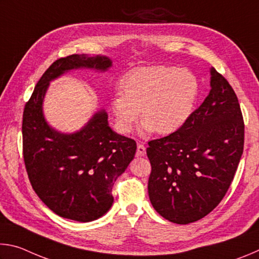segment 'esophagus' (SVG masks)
<instances>
[{
  "label": "esophagus",
  "mask_w": 259,
  "mask_h": 259,
  "mask_svg": "<svg viewBox=\"0 0 259 259\" xmlns=\"http://www.w3.org/2000/svg\"><path fill=\"white\" fill-rule=\"evenodd\" d=\"M137 155L138 156H145L146 155V148L142 144H138L137 146Z\"/></svg>",
  "instance_id": "esophagus-1"
}]
</instances>
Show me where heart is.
I'll return each mask as SVG.
<instances>
[{
    "label": "heart",
    "mask_w": 259,
    "mask_h": 259,
    "mask_svg": "<svg viewBox=\"0 0 259 259\" xmlns=\"http://www.w3.org/2000/svg\"><path fill=\"white\" fill-rule=\"evenodd\" d=\"M122 92L111 99L112 113L121 133L133 129L140 111V135L147 137L154 131L169 135L190 119L199 95V82L187 69L144 67L124 77Z\"/></svg>",
    "instance_id": "heart-1"
}]
</instances>
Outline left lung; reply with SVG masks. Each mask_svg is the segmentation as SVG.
Wrapping results in <instances>:
<instances>
[{"mask_svg": "<svg viewBox=\"0 0 259 259\" xmlns=\"http://www.w3.org/2000/svg\"><path fill=\"white\" fill-rule=\"evenodd\" d=\"M210 88L181 129L148 142L151 203L175 224L199 221L217 207L243 152L244 124L238 97L213 67Z\"/></svg>", "mask_w": 259, "mask_h": 259, "instance_id": "left-lung-1", "label": "left lung"}]
</instances>
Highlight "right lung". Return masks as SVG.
I'll list each match as a JSON object with an SVG mask.
<instances>
[{"mask_svg": "<svg viewBox=\"0 0 259 259\" xmlns=\"http://www.w3.org/2000/svg\"><path fill=\"white\" fill-rule=\"evenodd\" d=\"M112 63L107 56L84 54L56 60L24 109L23 150L30 184L48 208L72 221L93 222L111 209L114 182L134 160L137 145L109 126L104 108L67 134L49 124L43 103L51 81L76 69L105 73Z\"/></svg>", "mask_w": 259, "mask_h": 259, "instance_id": "obj_1", "label": "right lung"}]
</instances>
